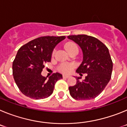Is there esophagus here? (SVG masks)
<instances>
[{"label": "esophagus", "instance_id": "34e87169", "mask_svg": "<svg viewBox=\"0 0 127 127\" xmlns=\"http://www.w3.org/2000/svg\"><path fill=\"white\" fill-rule=\"evenodd\" d=\"M69 77H70V76H69V75H63V77H64V78H69Z\"/></svg>", "mask_w": 127, "mask_h": 127}]
</instances>
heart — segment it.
Masks as SVG:
<instances>
[{"mask_svg":"<svg viewBox=\"0 0 127 127\" xmlns=\"http://www.w3.org/2000/svg\"><path fill=\"white\" fill-rule=\"evenodd\" d=\"M65 49L67 50V51L69 52L70 50H74V49H78L77 45H76L75 43L73 42H69V43H67L65 45ZM55 53V50H54L53 51L52 55L53 56L54 54ZM75 65L74 64H67V63H63L59 66L58 67V69L60 70L62 72H64V73H69L71 72V70H72L73 68H74Z\"/></svg>","mask_w":127,"mask_h":127,"instance_id":"obj_1","label":"heart"}]
</instances>
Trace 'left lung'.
Masks as SVG:
<instances>
[{"label": "left lung", "mask_w": 127, "mask_h": 127, "mask_svg": "<svg viewBox=\"0 0 127 127\" xmlns=\"http://www.w3.org/2000/svg\"><path fill=\"white\" fill-rule=\"evenodd\" d=\"M81 48L83 59L76 72L87 74L83 81L76 77V84L69 86L70 95L76 100H90L97 97L111 77L113 62L108 48L97 38L87 35H69Z\"/></svg>", "instance_id": "8db88e82"}]
</instances>
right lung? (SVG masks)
Here are the masks:
<instances>
[{"instance_id":"add662e5","label":"right lung","mask_w":127,"mask_h":127,"mask_svg":"<svg viewBox=\"0 0 127 127\" xmlns=\"http://www.w3.org/2000/svg\"><path fill=\"white\" fill-rule=\"evenodd\" d=\"M65 36L40 37L22 46L13 63V75L21 92L33 99H43L53 94L56 82L62 75L56 72L49 78L41 75L46 62H51L54 48Z\"/></svg>"}]
</instances>
